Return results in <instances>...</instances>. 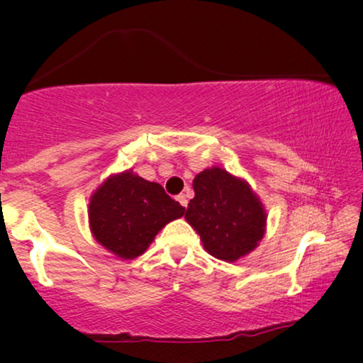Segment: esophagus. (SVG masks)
<instances>
[{"label":"esophagus","instance_id":"esophagus-1","mask_svg":"<svg viewBox=\"0 0 363 363\" xmlns=\"http://www.w3.org/2000/svg\"><path fill=\"white\" fill-rule=\"evenodd\" d=\"M177 201L180 203L182 206H185V208L188 206V198H186L185 195H178V196H177Z\"/></svg>","mask_w":363,"mask_h":363}]
</instances>
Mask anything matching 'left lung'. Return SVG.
Instances as JSON below:
<instances>
[{
	"instance_id": "obj_1",
	"label": "left lung",
	"mask_w": 363,
	"mask_h": 363,
	"mask_svg": "<svg viewBox=\"0 0 363 363\" xmlns=\"http://www.w3.org/2000/svg\"><path fill=\"white\" fill-rule=\"evenodd\" d=\"M193 190L185 218L213 257L235 262L259 246L267 215L245 178L210 167L195 177Z\"/></svg>"
}]
</instances>
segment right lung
I'll return each mask as SVG.
<instances>
[{"instance_id": "1", "label": "right lung", "mask_w": 363, "mask_h": 363, "mask_svg": "<svg viewBox=\"0 0 363 363\" xmlns=\"http://www.w3.org/2000/svg\"><path fill=\"white\" fill-rule=\"evenodd\" d=\"M87 213L94 240L121 259H133L147 251L163 226L185 215V208L162 185L125 170L97 186Z\"/></svg>"}]
</instances>
